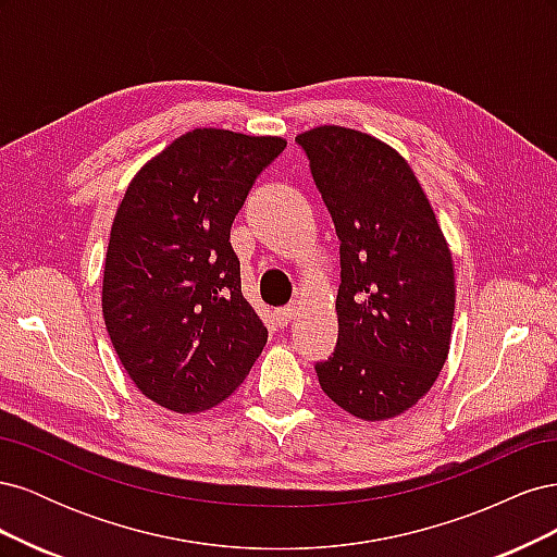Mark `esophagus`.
I'll list each match as a JSON object with an SVG mask.
<instances>
[{
    "instance_id": "obj_1",
    "label": "esophagus",
    "mask_w": 557,
    "mask_h": 557,
    "mask_svg": "<svg viewBox=\"0 0 557 557\" xmlns=\"http://www.w3.org/2000/svg\"><path fill=\"white\" fill-rule=\"evenodd\" d=\"M295 313H297V305H288V307H281V309H276V320H278V325H288L290 320L295 318Z\"/></svg>"
}]
</instances>
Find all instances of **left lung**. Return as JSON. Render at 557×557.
Listing matches in <instances>:
<instances>
[{"label": "left lung", "mask_w": 557, "mask_h": 557, "mask_svg": "<svg viewBox=\"0 0 557 557\" xmlns=\"http://www.w3.org/2000/svg\"><path fill=\"white\" fill-rule=\"evenodd\" d=\"M339 237V339L315 362L323 393L362 420L411 409L450 346L455 276L430 201L395 148L339 125L295 139Z\"/></svg>", "instance_id": "obj_1"}]
</instances>
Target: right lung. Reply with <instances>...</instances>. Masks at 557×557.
Wrapping results in <instances>:
<instances>
[{
	"label": "right lung",
	"instance_id": "1",
	"mask_svg": "<svg viewBox=\"0 0 557 557\" xmlns=\"http://www.w3.org/2000/svg\"><path fill=\"white\" fill-rule=\"evenodd\" d=\"M283 148L281 137L193 129L141 166L115 211L104 323L134 385L164 409L221 404L267 344L230 230Z\"/></svg>",
	"mask_w": 557,
	"mask_h": 557
}]
</instances>
